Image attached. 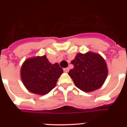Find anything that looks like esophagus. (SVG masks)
Here are the masks:
<instances>
[{
  "label": "esophagus",
  "mask_w": 127,
  "mask_h": 127,
  "mask_svg": "<svg viewBox=\"0 0 127 127\" xmlns=\"http://www.w3.org/2000/svg\"><path fill=\"white\" fill-rule=\"evenodd\" d=\"M63 70L65 72H68L69 71V67H66V68H64Z\"/></svg>",
  "instance_id": "1"
}]
</instances>
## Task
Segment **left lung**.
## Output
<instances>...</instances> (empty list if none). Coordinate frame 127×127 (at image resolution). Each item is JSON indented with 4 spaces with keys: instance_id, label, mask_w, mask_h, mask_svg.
<instances>
[{
    "instance_id": "8db88e82",
    "label": "left lung",
    "mask_w": 127,
    "mask_h": 127,
    "mask_svg": "<svg viewBox=\"0 0 127 127\" xmlns=\"http://www.w3.org/2000/svg\"><path fill=\"white\" fill-rule=\"evenodd\" d=\"M71 64L74 68L68 74L79 89L90 92L103 85L107 75V67L100 55L90 52L85 54L77 53Z\"/></svg>"
}]
</instances>
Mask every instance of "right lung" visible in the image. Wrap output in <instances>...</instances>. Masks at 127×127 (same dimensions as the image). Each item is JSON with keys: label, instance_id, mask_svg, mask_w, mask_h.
<instances>
[{"label": "right lung", "instance_id": "obj_1", "mask_svg": "<svg viewBox=\"0 0 127 127\" xmlns=\"http://www.w3.org/2000/svg\"><path fill=\"white\" fill-rule=\"evenodd\" d=\"M63 72L58 63H50L43 55L27 59L21 66V78L29 92L43 95L55 87Z\"/></svg>", "mask_w": 127, "mask_h": 127}]
</instances>
